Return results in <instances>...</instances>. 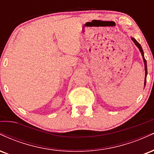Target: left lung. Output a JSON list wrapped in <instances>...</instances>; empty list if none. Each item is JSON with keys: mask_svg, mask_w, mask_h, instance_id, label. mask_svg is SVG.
<instances>
[{"mask_svg": "<svg viewBox=\"0 0 154 154\" xmlns=\"http://www.w3.org/2000/svg\"><path fill=\"white\" fill-rule=\"evenodd\" d=\"M131 39H132V41H133V43L135 44L136 46H137V47L139 48V51H140L141 55H142V56H143V59L144 65H145V72H146V76H145V82H144V86H145V85H146V77H147V74H148V71H147V63H146V60L145 59L144 53H143V48H142V47H141V45H140V43H138V42L137 41V40H135V38H131Z\"/></svg>", "mask_w": 154, "mask_h": 154, "instance_id": "left-lung-1", "label": "left lung"}]
</instances>
